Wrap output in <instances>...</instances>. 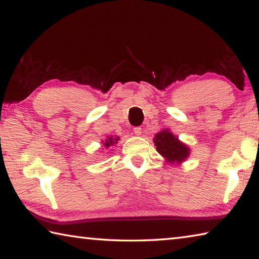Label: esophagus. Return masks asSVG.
Instances as JSON below:
<instances>
[{
  "instance_id": "1",
  "label": "esophagus",
  "mask_w": 259,
  "mask_h": 259,
  "mask_svg": "<svg viewBox=\"0 0 259 259\" xmlns=\"http://www.w3.org/2000/svg\"><path fill=\"white\" fill-rule=\"evenodd\" d=\"M133 131H134V134L138 135V137H139V135H141V133H142L141 127H134Z\"/></svg>"
}]
</instances>
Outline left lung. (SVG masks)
I'll use <instances>...</instances> for the list:
<instances>
[{
	"label": "left lung",
	"instance_id": "left-lung-1",
	"mask_svg": "<svg viewBox=\"0 0 259 259\" xmlns=\"http://www.w3.org/2000/svg\"><path fill=\"white\" fill-rule=\"evenodd\" d=\"M156 150L167 164L181 165L190 155V148L180 141L168 128L159 131L154 137Z\"/></svg>",
	"mask_w": 259,
	"mask_h": 259
}]
</instances>
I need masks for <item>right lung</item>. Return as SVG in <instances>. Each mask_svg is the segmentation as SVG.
<instances>
[{"instance_id":"1","label":"right lung","mask_w":259,"mask_h":259,"mask_svg":"<svg viewBox=\"0 0 259 259\" xmlns=\"http://www.w3.org/2000/svg\"><path fill=\"white\" fill-rule=\"evenodd\" d=\"M119 140H120V138L118 137V135H110V137H108L107 135V138H105L101 143H102V146L105 148V149H108V148L117 145Z\"/></svg>"}]
</instances>
